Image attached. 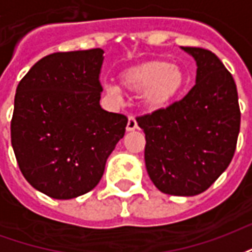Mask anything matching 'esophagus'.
Instances as JSON below:
<instances>
[{
  "label": "esophagus",
  "mask_w": 252,
  "mask_h": 252,
  "mask_svg": "<svg viewBox=\"0 0 252 252\" xmlns=\"http://www.w3.org/2000/svg\"><path fill=\"white\" fill-rule=\"evenodd\" d=\"M137 128V123L136 119L133 117V116H129L128 117V123H126V131H135Z\"/></svg>",
  "instance_id": "obj_1"
}]
</instances>
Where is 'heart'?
Listing matches in <instances>:
<instances>
[{"label":"heart","instance_id":"obj_1","mask_svg":"<svg viewBox=\"0 0 252 252\" xmlns=\"http://www.w3.org/2000/svg\"><path fill=\"white\" fill-rule=\"evenodd\" d=\"M120 82L128 92L141 93L142 102L147 110L166 108L185 90L188 78L180 66L166 61H147L126 68L120 74ZM105 93L110 98H119L120 89L105 83Z\"/></svg>","mask_w":252,"mask_h":252}]
</instances>
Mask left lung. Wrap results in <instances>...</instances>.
I'll return each mask as SVG.
<instances>
[{"label":"left lung","mask_w":252,"mask_h":252,"mask_svg":"<svg viewBox=\"0 0 252 252\" xmlns=\"http://www.w3.org/2000/svg\"><path fill=\"white\" fill-rule=\"evenodd\" d=\"M197 63L195 85L167 108L136 117L148 175L162 193L197 195L225 171L240 129L232 74L209 50L182 47Z\"/></svg>","instance_id":"obj_1"}]
</instances>
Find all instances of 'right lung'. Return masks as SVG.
I'll use <instances>...</instances> for the list:
<instances>
[{"mask_svg": "<svg viewBox=\"0 0 252 252\" xmlns=\"http://www.w3.org/2000/svg\"><path fill=\"white\" fill-rule=\"evenodd\" d=\"M101 48L55 52L35 63L14 97L10 137L24 178L57 200L94 189L126 133V116L101 108Z\"/></svg>", "mask_w": 252, "mask_h": 252, "instance_id": "1", "label": "right lung"}]
</instances>
